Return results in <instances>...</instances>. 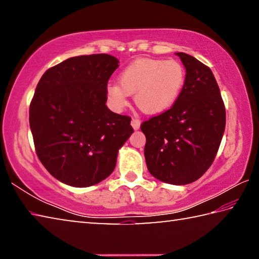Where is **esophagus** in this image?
I'll use <instances>...</instances> for the list:
<instances>
[{"instance_id":"esophagus-1","label":"esophagus","mask_w":259,"mask_h":259,"mask_svg":"<svg viewBox=\"0 0 259 259\" xmlns=\"http://www.w3.org/2000/svg\"><path fill=\"white\" fill-rule=\"evenodd\" d=\"M131 125H133V128L135 130H138L140 126V121L138 119H136V117H134V119L131 120Z\"/></svg>"}]
</instances>
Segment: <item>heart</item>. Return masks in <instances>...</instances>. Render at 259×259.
Segmentation results:
<instances>
[{
    "instance_id": "1",
    "label": "heart",
    "mask_w": 259,
    "mask_h": 259,
    "mask_svg": "<svg viewBox=\"0 0 259 259\" xmlns=\"http://www.w3.org/2000/svg\"><path fill=\"white\" fill-rule=\"evenodd\" d=\"M186 72L177 60L140 58L129 64L119 76V84L106 89L111 106L121 111L135 95L136 105L147 114H160L171 108L185 84Z\"/></svg>"
}]
</instances>
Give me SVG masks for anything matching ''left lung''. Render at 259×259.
I'll return each instance as SVG.
<instances>
[{
    "mask_svg": "<svg viewBox=\"0 0 259 259\" xmlns=\"http://www.w3.org/2000/svg\"><path fill=\"white\" fill-rule=\"evenodd\" d=\"M186 68L181 96L174 106L143 122L144 154L148 171L172 185L195 182L216 157L226 123L221 91L208 66L184 52L176 54Z\"/></svg>",
    "mask_w": 259,
    "mask_h": 259,
    "instance_id": "left-lung-1",
    "label": "left lung"
}]
</instances>
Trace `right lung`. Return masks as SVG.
Returning a JSON list of instances; mask_svg holds the SVG:
<instances>
[{"mask_svg": "<svg viewBox=\"0 0 259 259\" xmlns=\"http://www.w3.org/2000/svg\"><path fill=\"white\" fill-rule=\"evenodd\" d=\"M119 60L77 56L43 74L29 106L35 151L59 182L88 187L113 172L120 148L134 133L131 117L106 106L107 82Z\"/></svg>", "mask_w": 259, "mask_h": 259, "instance_id": "add662e5", "label": "right lung"}]
</instances>
